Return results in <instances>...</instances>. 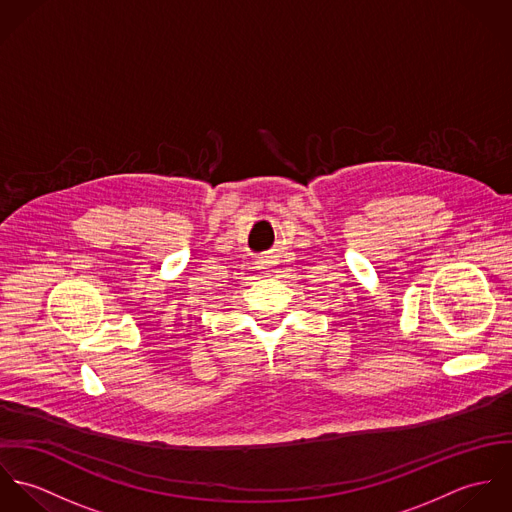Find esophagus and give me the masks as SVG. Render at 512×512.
Here are the masks:
<instances>
[{"mask_svg":"<svg viewBox=\"0 0 512 512\" xmlns=\"http://www.w3.org/2000/svg\"><path fill=\"white\" fill-rule=\"evenodd\" d=\"M260 272H272V262L270 260H260Z\"/></svg>","mask_w":512,"mask_h":512,"instance_id":"34e87169","label":"esophagus"}]
</instances>
